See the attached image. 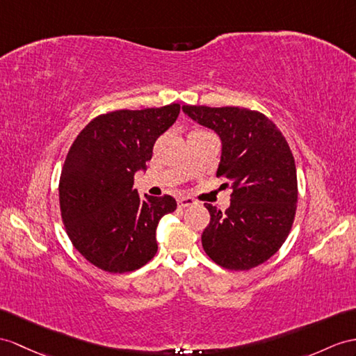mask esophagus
Returning <instances> with one entry per match:
<instances>
[{"label":"esophagus","instance_id":"esophagus-1","mask_svg":"<svg viewBox=\"0 0 356 356\" xmlns=\"http://www.w3.org/2000/svg\"><path fill=\"white\" fill-rule=\"evenodd\" d=\"M192 205H195V201L192 197H186V196L178 197V207L179 208H187V207H192Z\"/></svg>","mask_w":356,"mask_h":356}]
</instances>
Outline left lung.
I'll return each instance as SVG.
<instances>
[{"label": "left lung", "mask_w": 356, "mask_h": 356, "mask_svg": "<svg viewBox=\"0 0 356 356\" xmlns=\"http://www.w3.org/2000/svg\"><path fill=\"white\" fill-rule=\"evenodd\" d=\"M199 125L222 140L216 175L232 188L222 213L211 204L202 232L205 254L229 270H249L278 252L296 214V164L285 137L263 113L240 107L183 106Z\"/></svg>", "instance_id": "left-lung-1"}]
</instances>
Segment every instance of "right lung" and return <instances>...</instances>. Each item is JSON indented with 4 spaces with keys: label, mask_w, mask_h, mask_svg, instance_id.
<instances>
[{
    "label": "right lung",
    "mask_w": 356,
    "mask_h": 356,
    "mask_svg": "<svg viewBox=\"0 0 356 356\" xmlns=\"http://www.w3.org/2000/svg\"><path fill=\"white\" fill-rule=\"evenodd\" d=\"M179 108L170 104L99 115L66 155L58 184L62 219L75 249L101 270L131 272L157 254L155 229L177 201L169 195L140 197L134 173L146 169L155 140Z\"/></svg>",
    "instance_id": "add662e5"
}]
</instances>
